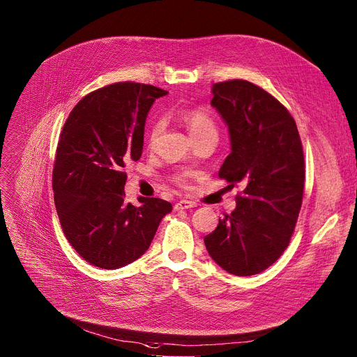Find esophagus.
I'll return each mask as SVG.
<instances>
[{"instance_id":"esophagus-1","label":"esophagus","mask_w":357,"mask_h":357,"mask_svg":"<svg viewBox=\"0 0 357 357\" xmlns=\"http://www.w3.org/2000/svg\"><path fill=\"white\" fill-rule=\"evenodd\" d=\"M195 206H197L195 202L182 199V201H179V202L175 205V209H176V211H183V209H191V208H195Z\"/></svg>"}]
</instances>
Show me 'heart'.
<instances>
[{"instance_id": "1", "label": "heart", "mask_w": 357, "mask_h": 357, "mask_svg": "<svg viewBox=\"0 0 357 357\" xmlns=\"http://www.w3.org/2000/svg\"><path fill=\"white\" fill-rule=\"evenodd\" d=\"M183 122L186 123V128L191 133L192 139L199 137L204 135H218V129L215 122H213L212 116L204 110V109H194V110H188L182 114ZM162 132V123L155 122L148 133V144L152 146L155 142L158 140L159 135Z\"/></svg>"}]
</instances>
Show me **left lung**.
<instances>
[{
    "mask_svg": "<svg viewBox=\"0 0 357 357\" xmlns=\"http://www.w3.org/2000/svg\"><path fill=\"white\" fill-rule=\"evenodd\" d=\"M211 91L231 145L218 175L244 191L204 243L227 273L254 275L275 263L294 231L304 189L301 140L289 110L261 87L229 80Z\"/></svg>",
    "mask_w": 357,
    "mask_h": 357,
    "instance_id": "left-lung-1",
    "label": "left lung"
}]
</instances>
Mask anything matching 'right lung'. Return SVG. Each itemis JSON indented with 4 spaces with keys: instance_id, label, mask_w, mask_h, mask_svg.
Segmentation results:
<instances>
[{
    "instance_id": "add662e5",
    "label": "right lung",
    "mask_w": 357,
    "mask_h": 357,
    "mask_svg": "<svg viewBox=\"0 0 357 357\" xmlns=\"http://www.w3.org/2000/svg\"><path fill=\"white\" fill-rule=\"evenodd\" d=\"M168 91L151 84L114 83L91 91L68 114L53 169L57 215L70 245L91 266L122 268L144 255L168 201H125V165L144 151L148 113Z\"/></svg>"
}]
</instances>
